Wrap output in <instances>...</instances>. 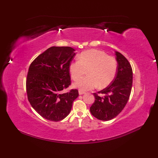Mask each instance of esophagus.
<instances>
[{
    "label": "esophagus",
    "instance_id": "obj_1",
    "mask_svg": "<svg viewBox=\"0 0 158 158\" xmlns=\"http://www.w3.org/2000/svg\"><path fill=\"white\" fill-rule=\"evenodd\" d=\"M85 94V92H84L80 91V90L79 91V95H83V94Z\"/></svg>",
    "mask_w": 158,
    "mask_h": 158
}]
</instances>
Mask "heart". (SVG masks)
Returning a JSON list of instances; mask_svg holds the SVG:
<instances>
[{
	"mask_svg": "<svg viewBox=\"0 0 158 158\" xmlns=\"http://www.w3.org/2000/svg\"><path fill=\"white\" fill-rule=\"evenodd\" d=\"M69 72L72 79H79L88 70V76L79 79L74 87L80 91L85 92L98 85L100 88L109 85L115 78L117 62L111 56L97 49H90L81 53L79 60L69 64Z\"/></svg>",
	"mask_w": 158,
	"mask_h": 158,
	"instance_id": "obj_1",
	"label": "heart"
}]
</instances>
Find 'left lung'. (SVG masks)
Segmentation results:
<instances>
[{"label": "left lung", "mask_w": 158, "mask_h": 158, "mask_svg": "<svg viewBox=\"0 0 158 158\" xmlns=\"http://www.w3.org/2000/svg\"><path fill=\"white\" fill-rule=\"evenodd\" d=\"M115 53L118 64L115 77L108 87L97 94L94 93L95 101L90 107L92 115L102 121H109L119 115L126 105L132 89L130 64L122 53Z\"/></svg>", "instance_id": "1"}]
</instances>
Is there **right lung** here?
<instances>
[{"label": "right lung", "instance_id": "add662e5", "mask_svg": "<svg viewBox=\"0 0 158 158\" xmlns=\"http://www.w3.org/2000/svg\"><path fill=\"white\" fill-rule=\"evenodd\" d=\"M70 47H51L35 59L26 79L28 101L40 115L59 122L69 115L77 89L62 93L70 85L69 64L75 56Z\"/></svg>", "mask_w": 158, "mask_h": 158}]
</instances>
